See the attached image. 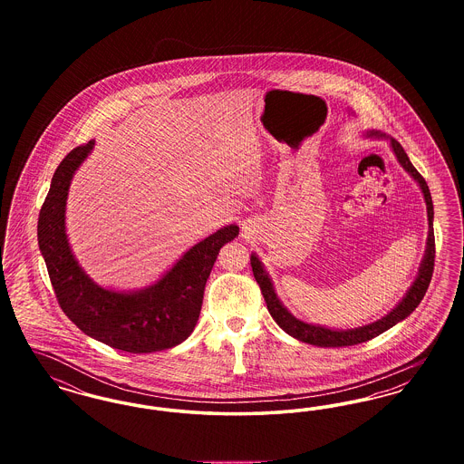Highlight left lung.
Listing matches in <instances>:
<instances>
[{"instance_id": "8db88e82", "label": "left lung", "mask_w": 464, "mask_h": 464, "mask_svg": "<svg viewBox=\"0 0 464 464\" xmlns=\"http://www.w3.org/2000/svg\"><path fill=\"white\" fill-rule=\"evenodd\" d=\"M365 137L369 139H386L390 140V146L393 150V153L397 156L398 163L405 169V172L412 177L418 186H420V193L426 201V210H428V240H426V250H424V257L420 261V271L416 280L412 282L411 288L405 292V295L401 297V301L398 303L395 308L392 309L388 314H384L382 318L375 320L369 325H362L356 329H348V331H339V329H331L325 325H313L306 324L299 318H295L290 311H288L284 303L278 299L273 282L269 278V273L266 271L265 265L261 263V259L252 254L250 256V265L254 276L261 287V292L265 295L267 311L273 316V320L280 325V329L287 332L288 335H292L294 339L313 344V346H320V348H341V346H353L360 344L365 341L374 339L375 335L382 334V332L392 329L393 325H397L398 322L405 320L414 309L420 306L428 285L431 282V275H433V266H435V235H433V201H431V193L430 188L426 184V180L422 179L420 172L414 169V165L411 163L409 156L403 151V148L398 144L397 140L386 133L379 132V130H367Z\"/></svg>"}]
</instances>
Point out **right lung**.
Here are the masks:
<instances>
[{"instance_id": "add662e5", "label": "right lung", "mask_w": 464, "mask_h": 464, "mask_svg": "<svg viewBox=\"0 0 464 464\" xmlns=\"http://www.w3.org/2000/svg\"><path fill=\"white\" fill-rule=\"evenodd\" d=\"M95 146L74 148L52 177L38 219V245L57 301L67 318L90 337L114 350L153 353L186 341L198 322L207 278L222 245L240 233L224 226L193 245L155 284L139 290L97 285L76 261L66 233V203L71 180Z\"/></svg>"}]
</instances>
